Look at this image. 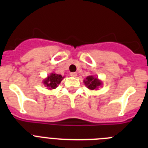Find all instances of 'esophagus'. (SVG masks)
I'll list each match as a JSON object with an SVG mask.
<instances>
[{"label":"esophagus","mask_w":148,"mask_h":148,"mask_svg":"<svg viewBox=\"0 0 148 148\" xmlns=\"http://www.w3.org/2000/svg\"><path fill=\"white\" fill-rule=\"evenodd\" d=\"M70 76L72 77H76L77 76V73L73 72V73H70Z\"/></svg>","instance_id":"34e87169"}]
</instances>
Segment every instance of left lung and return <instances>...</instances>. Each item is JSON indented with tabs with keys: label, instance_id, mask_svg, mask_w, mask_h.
Masks as SVG:
<instances>
[{
	"label": "left lung",
	"instance_id": "1",
	"mask_svg": "<svg viewBox=\"0 0 148 148\" xmlns=\"http://www.w3.org/2000/svg\"><path fill=\"white\" fill-rule=\"evenodd\" d=\"M85 85L87 86V88L90 90H95L98 88V87L101 84V82L99 80H98L97 78H94L92 75H89L86 78V80L84 81Z\"/></svg>",
	"mask_w": 148,
	"mask_h": 148
}]
</instances>
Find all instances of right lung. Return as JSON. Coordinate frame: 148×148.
<instances>
[{
  "label": "right lung",
  "mask_w": 148,
  "mask_h": 148,
  "mask_svg": "<svg viewBox=\"0 0 148 148\" xmlns=\"http://www.w3.org/2000/svg\"><path fill=\"white\" fill-rule=\"evenodd\" d=\"M64 77L61 76V75H58L56 73H52L48 78L44 82V84L47 87H49L50 90L55 89L58 87V85L61 83Z\"/></svg>",
  "instance_id": "add662e5"
}]
</instances>
